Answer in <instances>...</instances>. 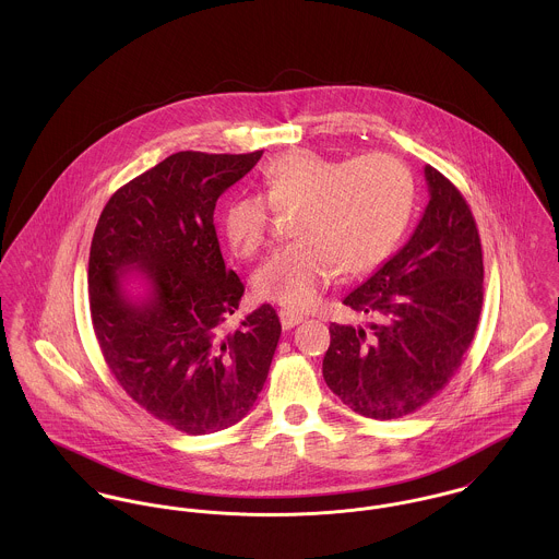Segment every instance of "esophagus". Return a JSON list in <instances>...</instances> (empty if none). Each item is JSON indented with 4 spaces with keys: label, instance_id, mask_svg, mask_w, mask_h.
<instances>
[{
    "label": "esophagus",
    "instance_id": "34e87169",
    "mask_svg": "<svg viewBox=\"0 0 559 559\" xmlns=\"http://www.w3.org/2000/svg\"><path fill=\"white\" fill-rule=\"evenodd\" d=\"M280 320H282V326H284V329H293V326H297L299 322H304V314L293 312V310H280Z\"/></svg>",
    "mask_w": 559,
    "mask_h": 559
}]
</instances>
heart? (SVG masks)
Returning a JSON list of instances; mask_svg holds the SVG:
<instances>
[{
	"label": "heart",
	"mask_w": 559,
	"mask_h": 559,
	"mask_svg": "<svg viewBox=\"0 0 559 559\" xmlns=\"http://www.w3.org/2000/svg\"><path fill=\"white\" fill-rule=\"evenodd\" d=\"M260 195H240L222 213V233L240 258L269 240L271 209L297 211L295 242L253 273V293L286 310H308L337 273L364 275L399 247L415 206V182L394 155L357 159L293 151L269 160Z\"/></svg>",
	"instance_id": "obj_1"
}]
</instances>
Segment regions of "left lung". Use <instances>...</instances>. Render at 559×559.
I'll return each mask as SVG.
<instances>
[{
  "mask_svg": "<svg viewBox=\"0 0 559 559\" xmlns=\"http://www.w3.org/2000/svg\"><path fill=\"white\" fill-rule=\"evenodd\" d=\"M428 206L408 242L344 306L377 317L370 331L331 324L329 390L372 419L404 417L435 399L474 342L484 299L478 226L463 193L424 167Z\"/></svg>",
  "mask_w": 559,
  "mask_h": 559,
  "instance_id": "1",
  "label": "left lung"
}]
</instances>
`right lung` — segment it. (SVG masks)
<instances>
[{
    "instance_id": "obj_1",
    "label": "right lung",
    "mask_w": 559,
    "mask_h": 559,
    "mask_svg": "<svg viewBox=\"0 0 559 559\" xmlns=\"http://www.w3.org/2000/svg\"><path fill=\"white\" fill-rule=\"evenodd\" d=\"M262 157L176 153L122 185L105 204L87 262L90 314L103 359L163 424L209 435L240 421L266 381L282 324L264 304L240 320L245 286L226 269L213 213L219 195ZM135 267L152 286L124 293Z\"/></svg>"
}]
</instances>
